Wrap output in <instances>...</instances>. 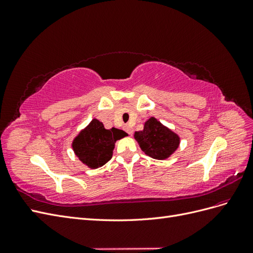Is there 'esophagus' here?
I'll list each match as a JSON object with an SVG mask.
<instances>
[{
	"mask_svg": "<svg viewBox=\"0 0 253 253\" xmlns=\"http://www.w3.org/2000/svg\"><path fill=\"white\" fill-rule=\"evenodd\" d=\"M125 129L126 132L128 134V135H132L133 134V128L129 126H125Z\"/></svg>",
	"mask_w": 253,
	"mask_h": 253,
	"instance_id": "obj_1",
	"label": "esophagus"
}]
</instances>
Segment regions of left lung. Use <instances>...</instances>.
<instances>
[{"label": "left lung", "instance_id": "left-lung-1", "mask_svg": "<svg viewBox=\"0 0 253 253\" xmlns=\"http://www.w3.org/2000/svg\"><path fill=\"white\" fill-rule=\"evenodd\" d=\"M134 136L141 150L154 159L168 158L179 144V137L154 117L145 122L142 131L136 132Z\"/></svg>", "mask_w": 253, "mask_h": 253}]
</instances>
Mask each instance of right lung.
<instances>
[{
  "instance_id": "obj_1",
  "label": "right lung",
  "mask_w": 253,
  "mask_h": 253,
  "mask_svg": "<svg viewBox=\"0 0 253 253\" xmlns=\"http://www.w3.org/2000/svg\"><path fill=\"white\" fill-rule=\"evenodd\" d=\"M127 134L121 129L104 128L102 122L93 119L73 141L75 154L90 169L105 165L113 156L116 140Z\"/></svg>"
}]
</instances>
